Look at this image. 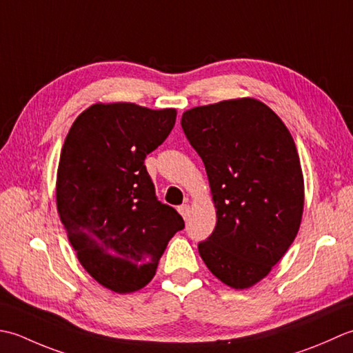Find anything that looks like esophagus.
<instances>
[{
  "mask_svg": "<svg viewBox=\"0 0 353 353\" xmlns=\"http://www.w3.org/2000/svg\"><path fill=\"white\" fill-rule=\"evenodd\" d=\"M178 212H179V214H181V216H183L184 219H187V216H189V213H190V205H189V204L179 205V207H178Z\"/></svg>",
  "mask_w": 353,
  "mask_h": 353,
  "instance_id": "obj_1",
  "label": "esophagus"
}]
</instances>
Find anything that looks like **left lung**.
Here are the masks:
<instances>
[{
  "instance_id": "left-lung-1",
  "label": "left lung",
  "mask_w": 353,
  "mask_h": 353,
  "mask_svg": "<svg viewBox=\"0 0 353 353\" xmlns=\"http://www.w3.org/2000/svg\"><path fill=\"white\" fill-rule=\"evenodd\" d=\"M181 126L203 158L216 208L199 256L222 283L247 290L270 274L299 233L305 183L296 143L253 97L192 108Z\"/></svg>"
}]
</instances>
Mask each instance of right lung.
Wrapping results in <instances>:
<instances>
[{"instance_id": "obj_1", "label": "right lung", "mask_w": 353, "mask_h": 353, "mask_svg": "<svg viewBox=\"0 0 353 353\" xmlns=\"http://www.w3.org/2000/svg\"><path fill=\"white\" fill-rule=\"evenodd\" d=\"M176 110L94 103L79 114L63 141L56 205L79 262L117 294L145 288L181 214L155 196L145 158L168 139Z\"/></svg>"}]
</instances>
